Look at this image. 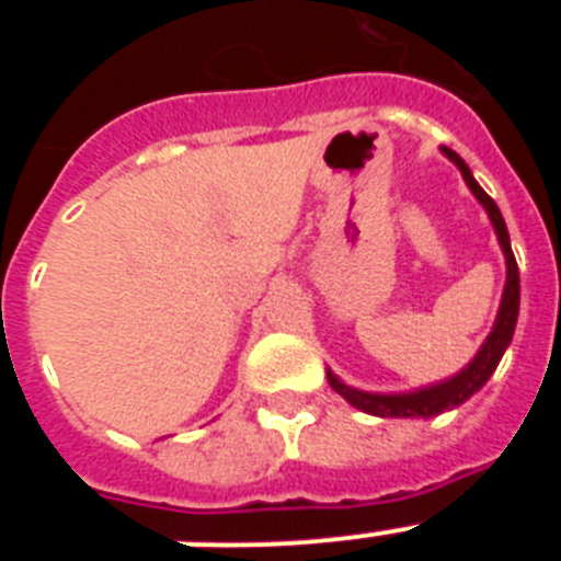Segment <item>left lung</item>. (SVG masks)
Returning a JSON list of instances; mask_svg holds the SVG:
<instances>
[{"instance_id":"1","label":"left lung","mask_w":561,"mask_h":561,"mask_svg":"<svg viewBox=\"0 0 561 561\" xmlns=\"http://www.w3.org/2000/svg\"><path fill=\"white\" fill-rule=\"evenodd\" d=\"M449 160L460 168L463 173L466 185L472 187V193L480 199V205L485 207L489 213V219H492L494 230H497L500 238V247L505 252V266H508V277H505V291H503V304H500L497 311V323H494L492 334L489 340L483 342V348L478 351L469 365L460 370L458 376L453 379L440 381V385H433V388H424V390H415V393H396V396H379V393H362V390L348 388V385H342L334 374H329V385L342 396V399L354 404V408L365 410L370 415H381V419H430V415H438L444 410H453L458 404H463L466 399L472 393H478L483 388L489 376L494 374V368L500 365L503 359V351L508 348V342L514 336V325H517V314H519V270H517V261H514V252H512V241H508V230H505V221H503V213L500 207L494 205V199L483 187L474 182L472 171L460 160L458 153L444 148Z\"/></svg>"}]
</instances>
